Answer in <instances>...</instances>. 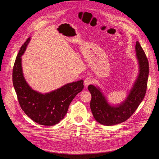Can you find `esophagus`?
<instances>
[{
  "label": "esophagus",
  "instance_id": "esophagus-1",
  "mask_svg": "<svg viewBox=\"0 0 159 159\" xmlns=\"http://www.w3.org/2000/svg\"><path fill=\"white\" fill-rule=\"evenodd\" d=\"M93 82V79H92L91 77H86L85 79L84 80V85H85V87H87V86H88L89 85L91 84Z\"/></svg>",
  "mask_w": 159,
  "mask_h": 159
}]
</instances>
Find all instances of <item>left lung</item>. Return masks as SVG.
<instances>
[{"instance_id":"8db88e82","label":"left lung","mask_w":159,"mask_h":159,"mask_svg":"<svg viewBox=\"0 0 159 159\" xmlns=\"http://www.w3.org/2000/svg\"><path fill=\"white\" fill-rule=\"evenodd\" d=\"M135 50L140 73L124 102L116 107L111 106L99 88L93 85L88 86V90L92 96L90 109L95 120L101 125L112 126L125 121L137 110L145 96L149 73L148 61L139 41L136 43Z\"/></svg>"}]
</instances>
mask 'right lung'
Segmentation results:
<instances>
[{
	"mask_svg": "<svg viewBox=\"0 0 159 159\" xmlns=\"http://www.w3.org/2000/svg\"><path fill=\"white\" fill-rule=\"evenodd\" d=\"M30 40L28 38L20 47L16 58L12 70L13 85L20 106L25 114L39 125L53 126L63 119L70 104L84 89V81L67 84L45 94L33 90L23 76L20 58Z\"/></svg>",
	"mask_w": 159,
	"mask_h": 159,
	"instance_id": "obj_1",
	"label": "right lung"
}]
</instances>
